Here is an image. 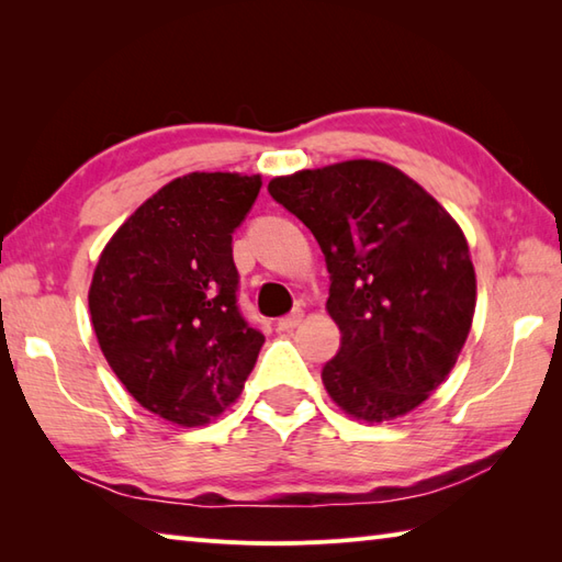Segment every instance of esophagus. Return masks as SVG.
<instances>
[{
    "label": "esophagus",
    "instance_id": "34e87169",
    "mask_svg": "<svg viewBox=\"0 0 562 562\" xmlns=\"http://www.w3.org/2000/svg\"><path fill=\"white\" fill-rule=\"evenodd\" d=\"M302 318H304V312H294V314H290V316H282L280 321H278V330H294L296 326L302 324Z\"/></svg>",
    "mask_w": 562,
    "mask_h": 562
}]
</instances>
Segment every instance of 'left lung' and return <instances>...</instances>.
<instances>
[{
	"label": "left lung",
	"instance_id": "1",
	"mask_svg": "<svg viewBox=\"0 0 562 562\" xmlns=\"http://www.w3.org/2000/svg\"><path fill=\"white\" fill-rule=\"evenodd\" d=\"M268 190L326 256V312L342 333L321 374L328 396L362 423L415 411L449 376L473 324L475 270L461 226L376 159L278 176Z\"/></svg>",
	"mask_w": 562,
	"mask_h": 562
}]
</instances>
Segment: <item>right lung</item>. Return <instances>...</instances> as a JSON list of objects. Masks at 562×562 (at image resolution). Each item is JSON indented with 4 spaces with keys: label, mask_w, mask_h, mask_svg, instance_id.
I'll return each mask as SVG.
<instances>
[{
    "label": "right lung",
    "mask_w": 562,
    "mask_h": 562,
    "mask_svg": "<svg viewBox=\"0 0 562 562\" xmlns=\"http://www.w3.org/2000/svg\"><path fill=\"white\" fill-rule=\"evenodd\" d=\"M260 186L258 173L173 178L117 226L93 270L103 357L142 408L178 427L232 408L266 342L238 314L232 258Z\"/></svg>",
    "instance_id": "obj_1"
}]
</instances>
